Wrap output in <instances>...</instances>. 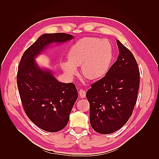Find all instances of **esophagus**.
Wrapping results in <instances>:
<instances>
[{"instance_id": "esophagus-1", "label": "esophagus", "mask_w": 159, "mask_h": 159, "mask_svg": "<svg viewBox=\"0 0 159 159\" xmlns=\"http://www.w3.org/2000/svg\"><path fill=\"white\" fill-rule=\"evenodd\" d=\"M79 96L80 98H85L86 96V91L83 89H80L79 90Z\"/></svg>"}]
</instances>
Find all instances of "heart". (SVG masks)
<instances>
[{"instance_id": "1", "label": "heart", "mask_w": 159, "mask_h": 159, "mask_svg": "<svg viewBox=\"0 0 159 159\" xmlns=\"http://www.w3.org/2000/svg\"><path fill=\"white\" fill-rule=\"evenodd\" d=\"M113 51L107 39L84 38L70 47L67 59L61 63L62 69L67 75H75L76 67L81 66V72L90 80L102 77L109 68Z\"/></svg>"}]
</instances>
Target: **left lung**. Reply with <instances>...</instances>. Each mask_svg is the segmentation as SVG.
<instances>
[{"label":"left lung","instance_id":"obj_1","mask_svg":"<svg viewBox=\"0 0 159 159\" xmlns=\"http://www.w3.org/2000/svg\"><path fill=\"white\" fill-rule=\"evenodd\" d=\"M120 54L107 74L91 84L86 93L91 126L97 133L119 130L132 116L137 100L140 73L137 61L119 40Z\"/></svg>","mask_w":159,"mask_h":159}]
</instances>
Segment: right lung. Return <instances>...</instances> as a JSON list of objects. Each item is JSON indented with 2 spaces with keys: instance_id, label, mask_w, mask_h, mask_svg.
I'll return each mask as SVG.
<instances>
[{
  "instance_id": "1",
  "label": "right lung",
  "mask_w": 159,
  "mask_h": 159,
  "mask_svg": "<svg viewBox=\"0 0 159 159\" xmlns=\"http://www.w3.org/2000/svg\"><path fill=\"white\" fill-rule=\"evenodd\" d=\"M72 38L64 33L43 34L25 50L19 63L17 85L23 109L37 126L50 133L66 126L78 92L74 83H60L50 71L40 69L34 58L50 43Z\"/></svg>"
}]
</instances>
